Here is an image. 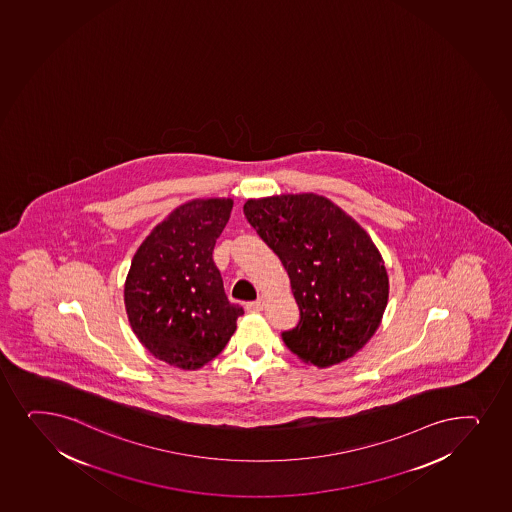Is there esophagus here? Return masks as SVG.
I'll return each mask as SVG.
<instances>
[{
	"label": "esophagus",
	"mask_w": 512,
	"mask_h": 512,
	"mask_svg": "<svg viewBox=\"0 0 512 512\" xmlns=\"http://www.w3.org/2000/svg\"><path fill=\"white\" fill-rule=\"evenodd\" d=\"M248 311H262L264 310V298L255 299L252 303H247Z\"/></svg>",
	"instance_id": "obj_1"
}]
</instances>
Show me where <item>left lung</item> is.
<instances>
[{
    "instance_id": "left-lung-1",
    "label": "left lung",
    "mask_w": 512,
    "mask_h": 512,
    "mask_svg": "<svg viewBox=\"0 0 512 512\" xmlns=\"http://www.w3.org/2000/svg\"><path fill=\"white\" fill-rule=\"evenodd\" d=\"M248 223L281 259L299 306L282 340L299 359L328 368L378 330L388 303L385 262L368 233L327 197L248 199Z\"/></svg>"
}]
</instances>
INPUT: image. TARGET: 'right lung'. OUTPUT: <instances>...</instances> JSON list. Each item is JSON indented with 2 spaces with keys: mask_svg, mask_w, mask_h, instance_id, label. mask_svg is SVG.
<instances>
[{
  "mask_svg": "<svg viewBox=\"0 0 512 512\" xmlns=\"http://www.w3.org/2000/svg\"><path fill=\"white\" fill-rule=\"evenodd\" d=\"M231 199L177 207L141 243L124 286L127 318L139 342L170 366L199 369L235 334L242 306L231 305L213 250Z\"/></svg>",
  "mask_w": 512,
  "mask_h": 512,
  "instance_id": "1",
  "label": "right lung"
}]
</instances>
